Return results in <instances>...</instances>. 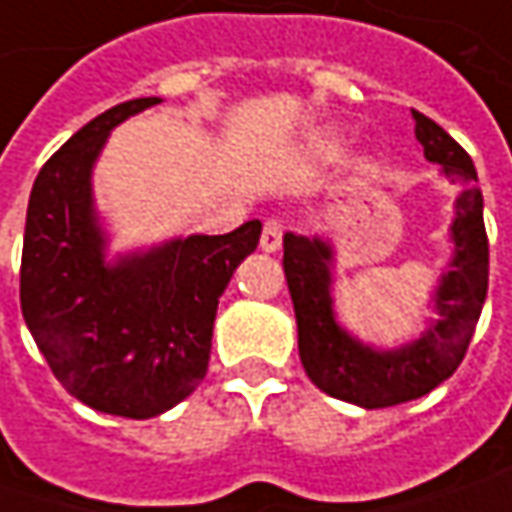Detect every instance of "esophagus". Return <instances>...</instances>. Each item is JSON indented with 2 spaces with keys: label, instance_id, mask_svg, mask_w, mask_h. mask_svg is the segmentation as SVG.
Here are the masks:
<instances>
[{
  "label": "esophagus",
  "instance_id": "esophagus-1",
  "mask_svg": "<svg viewBox=\"0 0 512 512\" xmlns=\"http://www.w3.org/2000/svg\"><path fill=\"white\" fill-rule=\"evenodd\" d=\"M282 233H285V225H282V219H276V216H270L262 227V250L265 253H276L279 247H282Z\"/></svg>",
  "mask_w": 512,
  "mask_h": 512
}]
</instances>
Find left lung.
<instances>
[{
    "label": "left lung",
    "mask_w": 512,
    "mask_h": 512,
    "mask_svg": "<svg viewBox=\"0 0 512 512\" xmlns=\"http://www.w3.org/2000/svg\"><path fill=\"white\" fill-rule=\"evenodd\" d=\"M413 119L424 156L439 162L444 176L462 185V196L456 199V219L450 227L453 259L433 296V310L439 319L430 322L416 342L396 350H376L342 330L330 299L333 247L319 236L307 239L285 233L282 265L296 310L299 356L305 373L327 396L359 404L364 410L413 402L450 379L467 353L487 296L490 247L473 159L433 119L419 110H413Z\"/></svg>",
    "instance_id": "left-lung-1"
}]
</instances>
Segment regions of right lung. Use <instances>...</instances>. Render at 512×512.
Returning a JSON list of instances; mask_svg holds the SVG:
<instances>
[{
    "instance_id": "add662e5",
    "label": "right lung",
    "mask_w": 512,
    "mask_h": 512,
    "mask_svg": "<svg viewBox=\"0 0 512 512\" xmlns=\"http://www.w3.org/2000/svg\"><path fill=\"white\" fill-rule=\"evenodd\" d=\"M162 99H130L76 130L30 190L19 299L30 336L70 396L99 413L153 419L205 379L219 296L262 222L173 239L105 262L90 173L108 133Z\"/></svg>"
}]
</instances>
